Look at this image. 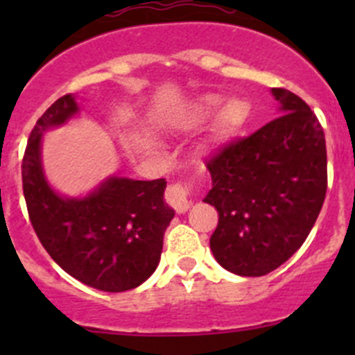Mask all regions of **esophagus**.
<instances>
[{"label":"esophagus","instance_id":"1","mask_svg":"<svg viewBox=\"0 0 355 355\" xmlns=\"http://www.w3.org/2000/svg\"><path fill=\"white\" fill-rule=\"evenodd\" d=\"M191 185L185 184V182H175V184L168 185L166 192H164V199L166 202L173 207L177 213H184L191 207Z\"/></svg>","mask_w":355,"mask_h":355}]
</instances>
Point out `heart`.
I'll return each instance as SVG.
<instances>
[{
	"instance_id": "heart-1",
	"label": "heart",
	"mask_w": 355,
	"mask_h": 355,
	"mask_svg": "<svg viewBox=\"0 0 355 355\" xmlns=\"http://www.w3.org/2000/svg\"><path fill=\"white\" fill-rule=\"evenodd\" d=\"M221 98L216 94H206L202 98L198 99L196 103V114L198 116H206V114L213 113L214 110L220 106ZM247 116V105L242 99L234 98L228 99L225 103V106L221 108L220 113V128L225 134H230V132L237 130L242 123H244Z\"/></svg>"
}]
</instances>
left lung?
I'll return each instance as SVG.
<instances>
[{"mask_svg":"<svg viewBox=\"0 0 355 355\" xmlns=\"http://www.w3.org/2000/svg\"><path fill=\"white\" fill-rule=\"evenodd\" d=\"M271 92L284 114L206 159L213 189L204 202L218 211L211 250L241 277L268 275L304 244L328 187L320 120L293 92Z\"/></svg>","mask_w":355,"mask_h":355,"instance_id":"left-lung-1","label":"left lung"}]
</instances>
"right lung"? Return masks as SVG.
I'll list each match as a JSON object with an SVG mask.
<instances>
[{"mask_svg":"<svg viewBox=\"0 0 355 355\" xmlns=\"http://www.w3.org/2000/svg\"><path fill=\"white\" fill-rule=\"evenodd\" d=\"M73 96L56 99L31 132L22 159L28 220L56 264L105 292L139 287L156 270L175 211L164 202V178H108L84 199L60 198L41 166L42 132L77 113Z\"/></svg>","mask_w":355,"mask_h":355,"instance_id":"obj_1","label":"right lung"}]
</instances>
